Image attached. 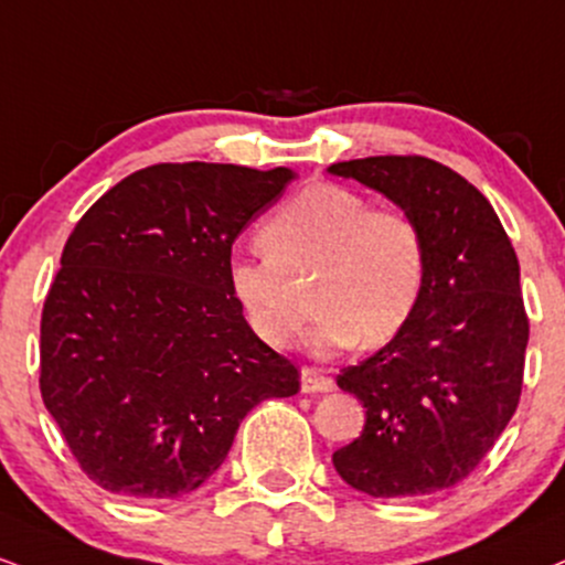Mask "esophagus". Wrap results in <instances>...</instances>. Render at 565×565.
Instances as JSON below:
<instances>
[{
  "instance_id": "obj_1",
  "label": "esophagus",
  "mask_w": 565,
  "mask_h": 565,
  "mask_svg": "<svg viewBox=\"0 0 565 565\" xmlns=\"http://www.w3.org/2000/svg\"><path fill=\"white\" fill-rule=\"evenodd\" d=\"M300 386L305 394H312V392H329L334 390V382H331L329 376L321 369H310V365H305L302 373H300Z\"/></svg>"
}]
</instances>
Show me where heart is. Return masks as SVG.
<instances>
[{"instance_id": "heart-1", "label": "heart", "mask_w": 565, "mask_h": 565, "mask_svg": "<svg viewBox=\"0 0 565 565\" xmlns=\"http://www.w3.org/2000/svg\"><path fill=\"white\" fill-rule=\"evenodd\" d=\"M263 257L228 263V289L260 342L289 350L321 308V348H379L416 316L429 270L424 226L411 210L373 205L339 183H310L257 231Z\"/></svg>"}]
</instances>
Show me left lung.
<instances>
[{"mask_svg":"<svg viewBox=\"0 0 565 565\" xmlns=\"http://www.w3.org/2000/svg\"><path fill=\"white\" fill-rule=\"evenodd\" d=\"M411 210L429 270L411 323L337 376L365 407L334 468L371 498H424L463 481L505 431L521 399L529 316L519 257L484 194L420 154L334 162Z\"/></svg>","mask_w":565,"mask_h":565,"instance_id":"left-lung-1","label":"left lung"}]
</instances>
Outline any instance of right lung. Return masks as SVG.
Here are the masks:
<instances>
[{"instance_id": "obj_1", "label": "right lung", "mask_w": 565, "mask_h": 565, "mask_svg": "<svg viewBox=\"0 0 565 565\" xmlns=\"http://www.w3.org/2000/svg\"><path fill=\"white\" fill-rule=\"evenodd\" d=\"M295 179L158 162L81 215L46 291L39 390L81 471L126 498L194 492L242 418L300 371L255 337L228 289L231 244Z\"/></svg>"}]
</instances>
